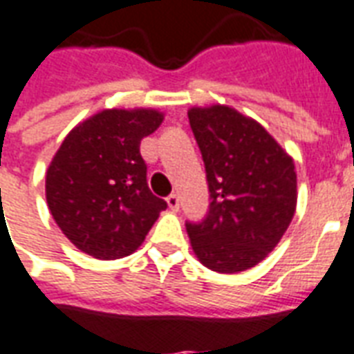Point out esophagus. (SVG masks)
<instances>
[{
	"instance_id": "esophagus-1",
	"label": "esophagus",
	"mask_w": 354,
	"mask_h": 354,
	"mask_svg": "<svg viewBox=\"0 0 354 354\" xmlns=\"http://www.w3.org/2000/svg\"><path fill=\"white\" fill-rule=\"evenodd\" d=\"M166 202H167V205H169V209H171V211H177V209H179V196H177V194L167 196Z\"/></svg>"
}]
</instances>
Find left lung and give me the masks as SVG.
Returning <instances> with one entry per match:
<instances>
[{"label":"left lung","instance_id":"obj_1","mask_svg":"<svg viewBox=\"0 0 354 354\" xmlns=\"http://www.w3.org/2000/svg\"><path fill=\"white\" fill-rule=\"evenodd\" d=\"M209 211L187 223L196 257L218 273L245 272L275 249L296 211L292 158L257 120L226 105L192 107Z\"/></svg>","mask_w":354,"mask_h":354}]
</instances>
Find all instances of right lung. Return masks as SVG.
<instances>
[{
  "instance_id": "1",
  "label": "right lung",
  "mask_w": 354,
  "mask_h": 354,
  "mask_svg": "<svg viewBox=\"0 0 354 354\" xmlns=\"http://www.w3.org/2000/svg\"><path fill=\"white\" fill-rule=\"evenodd\" d=\"M154 109H105L69 131L46 169V203L69 241L100 260L128 257L167 207L147 185L139 145Z\"/></svg>"
}]
</instances>
